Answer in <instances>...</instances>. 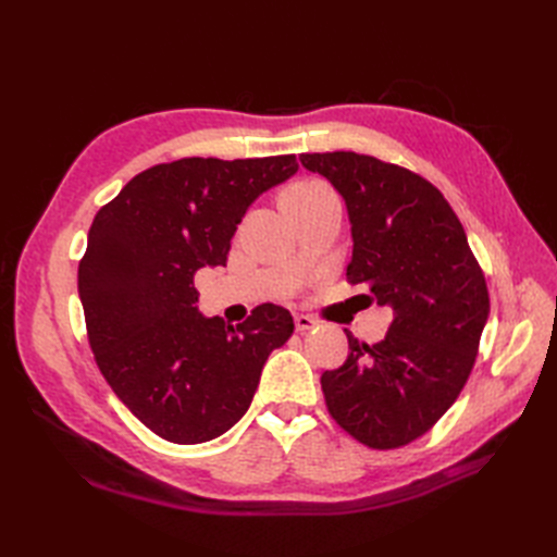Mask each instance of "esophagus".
<instances>
[{
  "label": "esophagus",
  "mask_w": 557,
  "mask_h": 557,
  "mask_svg": "<svg viewBox=\"0 0 557 557\" xmlns=\"http://www.w3.org/2000/svg\"><path fill=\"white\" fill-rule=\"evenodd\" d=\"M315 325H318L315 318H311L307 313H295V327H297V332H309Z\"/></svg>",
  "instance_id": "obj_1"
}]
</instances>
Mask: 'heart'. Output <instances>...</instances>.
Segmentation results:
<instances>
[{
	"instance_id": "1",
	"label": "heart",
	"mask_w": 557,
	"mask_h": 557,
	"mask_svg": "<svg viewBox=\"0 0 557 557\" xmlns=\"http://www.w3.org/2000/svg\"><path fill=\"white\" fill-rule=\"evenodd\" d=\"M323 190H330L327 185H323V183H318V181H299V183L290 185L288 190H285L283 199H288V197H305V195H311V193H323Z\"/></svg>"
}]
</instances>
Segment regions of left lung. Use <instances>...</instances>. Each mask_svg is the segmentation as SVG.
<instances>
[{"mask_svg":"<svg viewBox=\"0 0 557 557\" xmlns=\"http://www.w3.org/2000/svg\"><path fill=\"white\" fill-rule=\"evenodd\" d=\"M299 162L346 201V278L367 283L395 313L379 344L346 332L348 360L320 379L327 411L369 448L411 444L471 374L491 313L485 276L458 215L423 176L352 150L301 153Z\"/></svg>","mask_w":557,"mask_h":557,"instance_id":"left-lung-1","label":"left lung"}]
</instances>
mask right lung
Here are the masks:
<instances>
[{"label": "right lung", "mask_w": 557, "mask_h": 557, "mask_svg": "<svg viewBox=\"0 0 557 557\" xmlns=\"http://www.w3.org/2000/svg\"><path fill=\"white\" fill-rule=\"evenodd\" d=\"M297 170L295 156L183 158L137 174L95 215L78 264L88 342L113 393L166 442L227 432L290 339L293 315L276 305L237 327L201 315L195 274L225 267L248 207Z\"/></svg>", "instance_id": "obj_1"}]
</instances>
